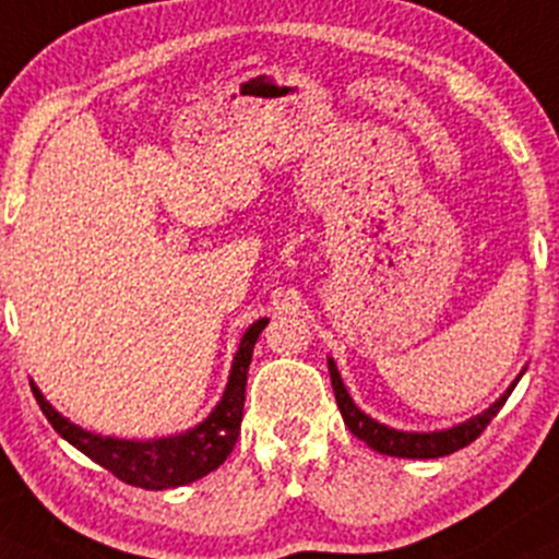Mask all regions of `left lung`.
<instances>
[{
    "label": "left lung",
    "instance_id": "8db88e82",
    "mask_svg": "<svg viewBox=\"0 0 559 559\" xmlns=\"http://www.w3.org/2000/svg\"><path fill=\"white\" fill-rule=\"evenodd\" d=\"M328 371H331V384L333 393H336V404L338 412H342L344 425L349 428V433L358 436L360 441H366L373 452L379 454H390V457H412V460H433V457H444V454H452L463 447H468L471 441L479 439L481 430L490 425V419L500 412V406L506 404V399L511 395V390L516 388V382L522 379L525 368L520 371V377L506 388V393L500 395L495 404H490L481 414L476 417L465 419V423L452 425V428L444 430H399L390 428V425L379 423V419L368 417L364 408H358V404L353 401V395L347 393L342 382V373H338L333 358H328Z\"/></svg>",
    "mask_w": 559,
    "mask_h": 559
}]
</instances>
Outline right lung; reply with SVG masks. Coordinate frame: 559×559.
Here are the masks:
<instances>
[{"label":"right lung","mask_w":559,"mask_h":559,"mask_svg":"<svg viewBox=\"0 0 559 559\" xmlns=\"http://www.w3.org/2000/svg\"><path fill=\"white\" fill-rule=\"evenodd\" d=\"M266 322L269 318H261L247 328L217 406L195 428L182 430V433L160 436V439H115V436H102L74 425L59 408L50 406L43 390L32 382L34 399L61 439L78 447L85 457L99 463L126 485L142 487V490H169V487L191 485L210 471L221 468L223 460L237 444L241 408H245L247 368L252 360V347Z\"/></svg>","instance_id":"right-lung-1"}]
</instances>
